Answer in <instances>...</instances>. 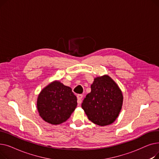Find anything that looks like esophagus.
Listing matches in <instances>:
<instances>
[{
    "label": "esophagus",
    "instance_id": "esophagus-1",
    "mask_svg": "<svg viewBox=\"0 0 159 159\" xmlns=\"http://www.w3.org/2000/svg\"><path fill=\"white\" fill-rule=\"evenodd\" d=\"M83 97V95L81 94L77 95V102L79 104H80L82 103V98Z\"/></svg>",
    "mask_w": 159,
    "mask_h": 159
}]
</instances>
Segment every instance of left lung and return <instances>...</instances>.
<instances>
[{
	"instance_id": "1",
	"label": "left lung",
	"mask_w": 159,
	"mask_h": 159,
	"mask_svg": "<svg viewBox=\"0 0 159 159\" xmlns=\"http://www.w3.org/2000/svg\"><path fill=\"white\" fill-rule=\"evenodd\" d=\"M91 89L82 103L88 119L101 126L112 124L122 109V91L107 75L95 78Z\"/></svg>"
}]
</instances>
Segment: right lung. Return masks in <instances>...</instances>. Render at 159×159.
<instances>
[{
    "label": "right lung",
    "instance_id": "1",
    "mask_svg": "<svg viewBox=\"0 0 159 159\" xmlns=\"http://www.w3.org/2000/svg\"><path fill=\"white\" fill-rule=\"evenodd\" d=\"M77 106V97L70 87L54 80L39 94L37 107L40 117L53 125L68 120Z\"/></svg>",
    "mask_w": 159,
    "mask_h": 159
}]
</instances>
